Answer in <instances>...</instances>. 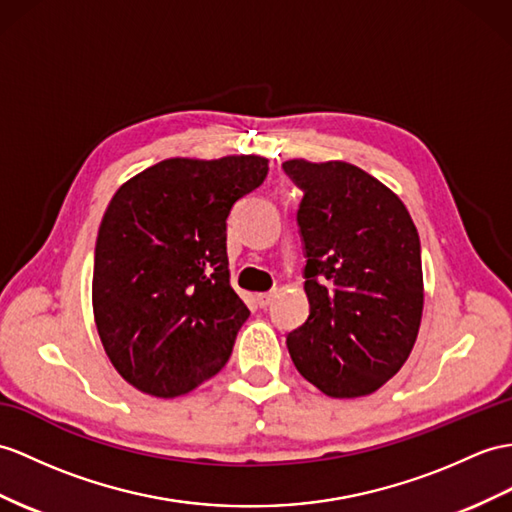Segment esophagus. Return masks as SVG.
<instances>
[{"instance_id":"34e87169","label":"esophagus","mask_w":512,"mask_h":512,"mask_svg":"<svg viewBox=\"0 0 512 512\" xmlns=\"http://www.w3.org/2000/svg\"><path fill=\"white\" fill-rule=\"evenodd\" d=\"M276 291H269V293H260L256 299H258V306L260 308H267L271 302H273V299H276Z\"/></svg>"}]
</instances>
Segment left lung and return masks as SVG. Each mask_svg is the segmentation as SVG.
<instances>
[{
	"label": "left lung",
	"instance_id": "1",
	"mask_svg": "<svg viewBox=\"0 0 512 512\" xmlns=\"http://www.w3.org/2000/svg\"><path fill=\"white\" fill-rule=\"evenodd\" d=\"M297 210L310 315L286 336L297 371L330 397L378 391L402 369L423 313L419 232L389 186L343 160L282 162Z\"/></svg>",
	"mask_w": 512,
	"mask_h": 512
}]
</instances>
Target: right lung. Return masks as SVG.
<instances>
[{
    "label": "right lung",
    "instance_id": "right-lung-1",
    "mask_svg": "<svg viewBox=\"0 0 512 512\" xmlns=\"http://www.w3.org/2000/svg\"><path fill=\"white\" fill-rule=\"evenodd\" d=\"M269 160L167 158L121 184L99 223L93 315L119 376L178 397L228 363L249 317L230 286L226 221Z\"/></svg>",
    "mask_w": 512,
    "mask_h": 512
}]
</instances>
